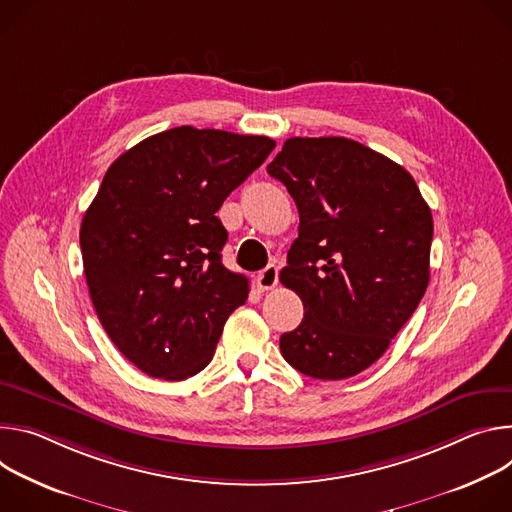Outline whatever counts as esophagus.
I'll list each match as a JSON object with an SVG mask.
<instances>
[{"mask_svg":"<svg viewBox=\"0 0 512 512\" xmlns=\"http://www.w3.org/2000/svg\"><path fill=\"white\" fill-rule=\"evenodd\" d=\"M256 282H258V287H260L262 291L274 289L276 282H278V266H276V264H268L264 270L258 272Z\"/></svg>","mask_w":512,"mask_h":512,"instance_id":"34e87169","label":"esophagus"}]
</instances>
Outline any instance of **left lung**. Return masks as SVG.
Segmentation results:
<instances>
[{
  "label": "left lung",
  "instance_id": "left-lung-1",
  "mask_svg": "<svg viewBox=\"0 0 512 512\" xmlns=\"http://www.w3.org/2000/svg\"><path fill=\"white\" fill-rule=\"evenodd\" d=\"M299 209L280 282L305 307L280 352L305 376L372 366L429 285L431 209L407 170L350 138H289L268 164Z\"/></svg>",
  "mask_w": 512,
  "mask_h": 512
}]
</instances>
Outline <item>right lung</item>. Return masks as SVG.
<instances>
[{
	"mask_svg": "<svg viewBox=\"0 0 512 512\" xmlns=\"http://www.w3.org/2000/svg\"><path fill=\"white\" fill-rule=\"evenodd\" d=\"M276 146L266 136L181 126L113 162L81 223L95 313L142 372L185 380L213 358L248 278L227 270L215 215Z\"/></svg>",
	"mask_w": 512,
	"mask_h": 512,
	"instance_id": "obj_1",
	"label": "right lung"
}]
</instances>
